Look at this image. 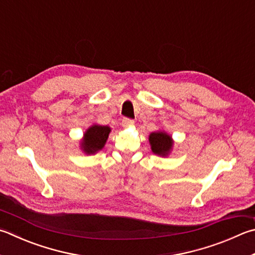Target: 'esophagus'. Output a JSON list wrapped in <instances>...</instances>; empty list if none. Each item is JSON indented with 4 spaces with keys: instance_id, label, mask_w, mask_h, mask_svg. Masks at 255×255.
Segmentation results:
<instances>
[{
    "instance_id": "1",
    "label": "esophagus",
    "mask_w": 255,
    "mask_h": 255,
    "mask_svg": "<svg viewBox=\"0 0 255 255\" xmlns=\"http://www.w3.org/2000/svg\"><path fill=\"white\" fill-rule=\"evenodd\" d=\"M122 125H123V127L131 126V125H133V120L129 119V118H124L123 122H122Z\"/></svg>"
}]
</instances>
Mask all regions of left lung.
I'll return each mask as SVG.
<instances>
[{
	"mask_svg": "<svg viewBox=\"0 0 255 255\" xmlns=\"http://www.w3.org/2000/svg\"><path fill=\"white\" fill-rule=\"evenodd\" d=\"M149 143L151 151L158 156L166 157L172 150L174 141L172 136L165 131H155L149 135Z\"/></svg>",
	"mask_w": 255,
	"mask_h": 255,
	"instance_id": "8db88e82",
	"label": "left lung"
}]
</instances>
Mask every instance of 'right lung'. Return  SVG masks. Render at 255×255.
<instances>
[{"label": "right lung", "instance_id": "1", "mask_svg": "<svg viewBox=\"0 0 255 255\" xmlns=\"http://www.w3.org/2000/svg\"><path fill=\"white\" fill-rule=\"evenodd\" d=\"M112 129L108 126H100V125H92L83 133L80 147L87 155L96 154L101 150L105 146L106 141Z\"/></svg>", "mask_w": 255, "mask_h": 255}]
</instances>
